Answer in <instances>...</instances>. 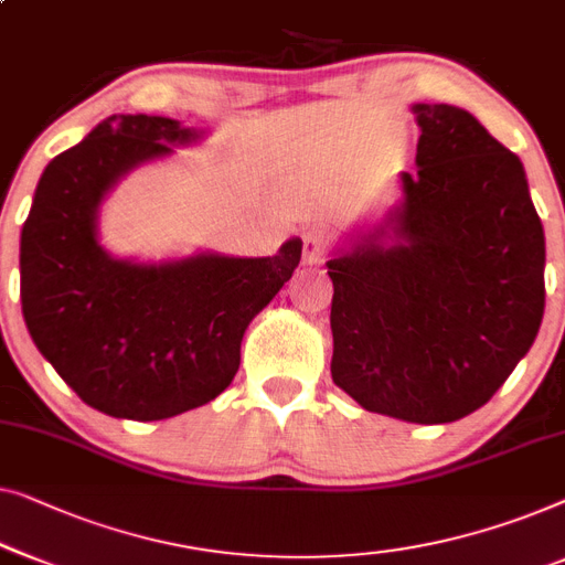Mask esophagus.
<instances>
[{"label": "esophagus", "mask_w": 565, "mask_h": 565, "mask_svg": "<svg viewBox=\"0 0 565 565\" xmlns=\"http://www.w3.org/2000/svg\"><path fill=\"white\" fill-rule=\"evenodd\" d=\"M329 249V236L321 228H306L302 232V263L306 265H321Z\"/></svg>", "instance_id": "1"}]
</instances>
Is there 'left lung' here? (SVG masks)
Segmentation results:
<instances>
[{
  "instance_id": "1",
  "label": "left lung",
  "mask_w": 565,
  "mask_h": 565,
  "mask_svg": "<svg viewBox=\"0 0 565 565\" xmlns=\"http://www.w3.org/2000/svg\"><path fill=\"white\" fill-rule=\"evenodd\" d=\"M413 111L403 203L329 263L331 377L364 411L433 425L489 403L533 347L545 236L518 154L459 106Z\"/></svg>"
}]
</instances>
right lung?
I'll return each instance as SVG.
<instances>
[{"instance_id":"add662e5","label":"right lung","mask_w":565,"mask_h":565,"mask_svg":"<svg viewBox=\"0 0 565 565\" xmlns=\"http://www.w3.org/2000/svg\"><path fill=\"white\" fill-rule=\"evenodd\" d=\"M199 137L168 117L114 114L47 162L22 226L30 337L63 382L111 418H173L222 395L249 321L300 263V239L275 257L162 265L111 259L99 247L96 209L117 178Z\"/></svg>"}]
</instances>
